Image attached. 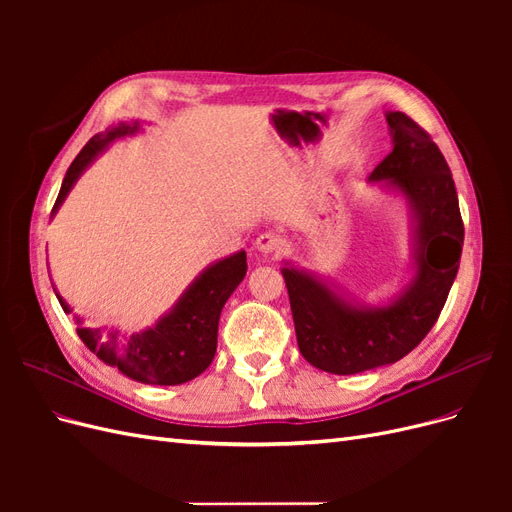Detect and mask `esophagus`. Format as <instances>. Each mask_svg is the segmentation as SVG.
<instances>
[{"instance_id": "esophagus-1", "label": "esophagus", "mask_w": 512, "mask_h": 512, "mask_svg": "<svg viewBox=\"0 0 512 512\" xmlns=\"http://www.w3.org/2000/svg\"><path fill=\"white\" fill-rule=\"evenodd\" d=\"M256 250L265 256L280 254L284 250V239L277 237L275 232H262L256 239Z\"/></svg>"}]
</instances>
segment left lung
Here are the masks:
<instances>
[{
    "label": "left lung",
    "instance_id": "1",
    "mask_svg": "<svg viewBox=\"0 0 512 512\" xmlns=\"http://www.w3.org/2000/svg\"><path fill=\"white\" fill-rule=\"evenodd\" d=\"M393 151L371 173L404 192L416 213V275L397 301L359 309L297 269H284L297 344L307 363L337 376L404 359L436 324L457 277L463 220L442 151L406 113L386 115Z\"/></svg>",
    "mask_w": 512,
    "mask_h": 512
}]
</instances>
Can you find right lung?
<instances>
[{"instance_id": "1", "label": "right lung", "mask_w": 512, "mask_h": 512, "mask_svg": "<svg viewBox=\"0 0 512 512\" xmlns=\"http://www.w3.org/2000/svg\"><path fill=\"white\" fill-rule=\"evenodd\" d=\"M136 128L138 123H134V126L119 123L117 128L89 138V143L68 168L53 213L64 203L72 183L79 179L85 166L98 156V151H102L115 138L136 132ZM245 271V252H237L230 258L215 262L185 290L173 312L164 316L156 327L143 333H100L98 329H85L81 324L76 327V333L83 339V344L91 352H96L104 363L115 365L121 374L136 382L162 386L183 384L203 374L211 365L215 348H218V322L222 307L245 277ZM57 299L64 312H70L59 294Z\"/></svg>"}]
</instances>
